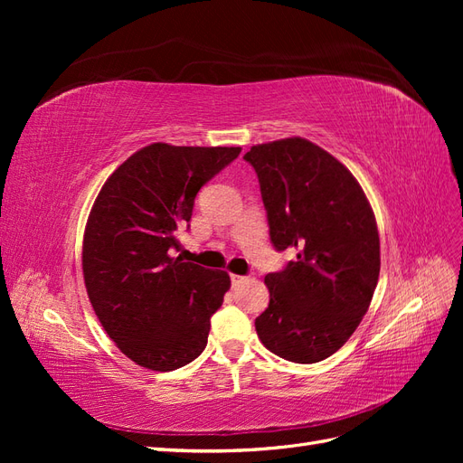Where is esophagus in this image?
I'll use <instances>...</instances> for the list:
<instances>
[{
    "label": "esophagus",
    "instance_id": "obj_1",
    "mask_svg": "<svg viewBox=\"0 0 463 463\" xmlns=\"http://www.w3.org/2000/svg\"><path fill=\"white\" fill-rule=\"evenodd\" d=\"M230 278H232V284H233V286H240V284H243L245 279H247L245 276H240V274H232Z\"/></svg>",
    "mask_w": 463,
    "mask_h": 463
}]
</instances>
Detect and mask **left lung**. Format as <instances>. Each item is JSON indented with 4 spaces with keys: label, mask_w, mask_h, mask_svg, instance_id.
Masks as SVG:
<instances>
[{
    "label": "left lung",
    "mask_w": 463,
    "mask_h": 463,
    "mask_svg": "<svg viewBox=\"0 0 463 463\" xmlns=\"http://www.w3.org/2000/svg\"><path fill=\"white\" fill-rule=\"evenodd\" d=\"M278 250L298 260L266 274L270 303L257 317L260 342L278 357L318 363L349 340L365 317L381 272L373 208L357 179L301 137L250 146Z\"/></svg>",
    "instance_id": "obj_1"
}]
</instances>
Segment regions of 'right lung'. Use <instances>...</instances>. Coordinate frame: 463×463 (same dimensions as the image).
<instances>
[{"label": "right lung", "instance_id": "obj_1", "mask_svg": "<svg viewBox=\"0 0 463 463\" xmlns=\"http://www.w3.org/2000/svg\"><path fill=\"white\" fill-rule=\"evenodd\" d=\"M240 146L152 143L108 177L82 240V274L92 309L121 354L152 371H175L206 347L230 276L172 257L175 232L193 214L206 181Z\"/></svg>", "mask_w": 463, "mask_h": 463}]
</instances>
